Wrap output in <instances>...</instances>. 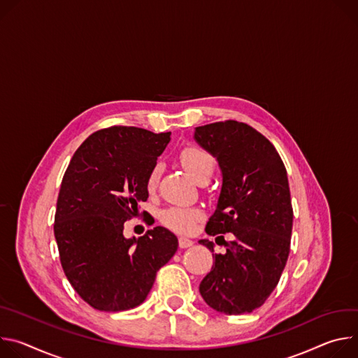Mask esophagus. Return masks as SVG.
<instances>
[{
    "mask_svg": "<svg viewBox=\"0 0 358 358\" xmlns=\"http://www.w3.org/2000/svg\"><path fill=\"white\" fill-rule=\"evenodd\" d=\"M190 246H193V241H190V239H187V237H179V248L180 249H187V248H190Z\"/></svg>",
    "mask_w": 358,
    "mask_h": 358,
    "instance_id": "1",
    "label": "esophagus"
}]
</instances>
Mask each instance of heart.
I'll return each mask as SVG.
<instances>
[{"instance_id":"heart-1","label":"heart","mask_w":358,"mask_h":358,"mask_svg":"<svg viewBox=\"0 0 358 358\" xmlns=\"http://www.w3.org/2000/svg\"><path fill=\"white\" fill-rule=\"evenodd\" d=\"M180 161L185 169L199 182L202 178H210L215 169V159L213 156L196 146H190L182 150L180 153ZM159 176H161V166L155 165L146 179V187L149 192L155 190L159 182ZM201 212L197 209H190V208H182V206H173L162 213V222L171 227L172 230L180 231V233H187L190 231L196 222L199 220Z\"/></svg>"}]
</instances>
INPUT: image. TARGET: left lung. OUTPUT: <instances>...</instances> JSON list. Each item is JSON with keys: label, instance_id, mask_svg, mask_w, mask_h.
<instances>
[{"label": "left lung", "instance_id": "1", "mask_svg": "<svg viewBox=\"0 0 358 358\" xmlns=\"http://www.w3.org/2000/svg\"><path fill=\"white\" fill-rule=\"evenodd\" d=\"M194 141L219 164L222 187L206 224L210 236L231 233L226 252L213 255L199 286L213 310L237 315L260 307L275 289L290 252L293 209L287 172L275 148L252 127L216 122L194 128ZM201 245L215 252V243Z\"/></svg>", "mask_w": 358, "mask_h": 358}]
</instances>
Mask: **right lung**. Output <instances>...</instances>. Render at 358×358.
Listing matches in <instances>:
<instances>
[{
  "instance_id": "add662e5",
  "label": "right lung",
  "mask_w": 358,
  "mask_h": 358,
  "mask_svg": "<svg viewBox=\"0 0 358 358\" xmlns=\"http://www.w3.org/2000/svg\"><path fill=\"white\" fill-rule=\"evenodd\" d=\"M171 141L134 127L92 134L62 178L54 233L66 279L90 306L124 311L142 304L178 237L156 226L127 239L124 223L148 201L146 179Z\"/></svg>"
}]
</instances>
